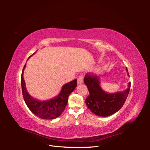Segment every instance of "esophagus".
Masks as SVG:
<instances>
[{"label": "esophagus", "instance_id": "34e87169", "mask_svg": "<svg viewBox=\"0 0 150 150\" xmlns=\"http://www.w3.org/2000/svg\"><path fill=\"white\" fill-rule=\"evenodd\" d=\"M83 81H84V76H83V74H80L79 76V77H78V84H82L83 83Z\"/></svg>", "mask_w": 150, "mask_h": 150}]
</instances>
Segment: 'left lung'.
Here are the masks:
<instances>
[{
    "label": "left lung",
    "instance_id": "8db88e82",
    "mask_svg": "<svg viewBox=\"0 0 150 150\" xmlns=\"http://www.w3.org/2000/svg\"><path fill=\"white\" fill-rule=\"evenodd\" d=\"M128 75L129 76L128 73ZM84 82L89 93L85 100L86 104L94 115L102 117L113 115L120 110L128 97L131 86V83H129L128 88L124 91L110 94L102 89L99 78L96 75L86 74Z\"/></svg>",
    "mask_w": 150,
    "mask_h": 150
}]
</instances>
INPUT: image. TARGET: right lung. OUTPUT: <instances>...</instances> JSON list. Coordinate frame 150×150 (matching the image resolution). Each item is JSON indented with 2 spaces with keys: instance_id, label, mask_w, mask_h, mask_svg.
<instances>
[{
  "instance_id": "add662e5",
  "label": "right lung",
  "mask_w": 150,
  "mask_h": 150,
  "mask_svg": "<svg viewBox=\"0 0 150 150\" xmlns=\"http://www.w3.org/2000/svg\"><path fill=\"white\" fill-rule=\"evenodd\" d=\"M32 54L30 56L33 55ZM28 58V59H29ZM26 64L22 71L21 86L22 91L26 105L35 115L44 120H52L59 116L64 111L67 105L68 97L73 91L77 86V79H74L62 86L60 93L57 96L48 101H39L31 97L25 88L24 79V70Z\"/></svg>"
}]
</instances>
